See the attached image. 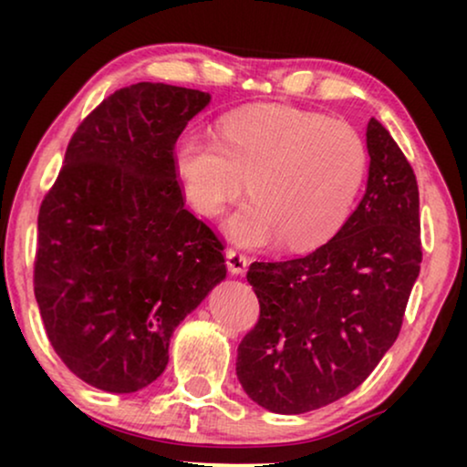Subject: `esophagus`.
<instances>
[{
    "mask_svg": "<svg viewBox=\"0 0 467 467\" xmlns=\"http://www.w3.org/2000/svg\"><path fill=\"white\" fill-rule=\"evenodd\" d=\"M227 267H229V272H234V274H242L246 270V265H248V259H246V254L240 251V248H229L227 251Z\"/></svg>",
    "mask_w": 467,
    "mask_h": 467,
    "instance_id": "esophagus-1",
    "label": "esophagus"
}]
</instances>
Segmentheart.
I'll return each mask as SVG.
<instances>
[{
    "mask_svg": "<svg viewBox=\"0 0 467 467\" xmlns=\"http://www.w3.org/2000/svg\"><path fill=\"white\" fill-rule=\"evenodd\" d=\"M216 150H208L213 157ZM261 200L272 208H285L304 203L310 213L329 214L337 203V187L329 178L317 174L315 170L297 165H276L264 171V182L259 184Z\"/></svg>",
    "mask_w": 467,
    "mask_h": 467,
    "instance_id": "heart-1",
    "label": "heart"
}]
</instances>
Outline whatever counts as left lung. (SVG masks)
<instances>
[{"label":"left lung","instance_id":"left-lung-1","mask_svg":"<svg viewBox=\"0 0 467 467\" xmlns=\"http://www.w3.org/2000/svg\"><path fill=\"white\" fill-rule=\"evenodd\" d=\"M210 95L138 82L69 140L37 214L34 291L55 353L88 385L133 393L174 329L225 278L223 242L184 208L176 140Z\"/></svg>","mask_w":467,"mask_h":467}]
</instances>
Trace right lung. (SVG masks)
Wrapping results in <instances>:
<instances>
[{
    "mask_svg": "<svg viewBox=\"0 0 467 467\" xmlns=\"http://www.w3.org/2000/svg\"><path fill=\"white\" fill-rule=\"evenodd\" d=\"M366 195L334 238L304 257L254 261L246 280L259 321L238 347L248 398L302 414L344 398L398 340L420 270L419 187L376 119L366 131Z\"/></svg>",
    "mask_w": 467,
    "mask_h": 467,
    "instance_id": "1",
    "label": "right lung"
}]
</instances>
